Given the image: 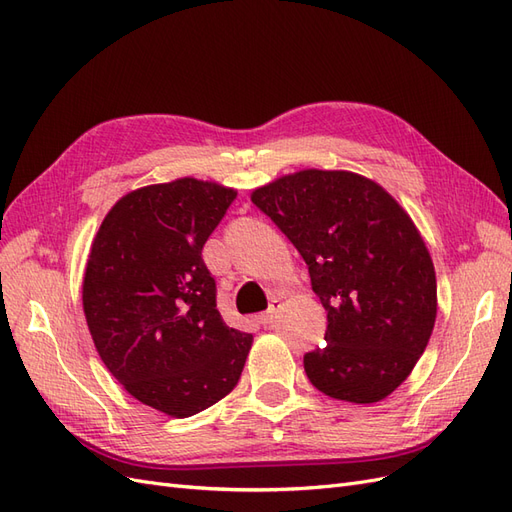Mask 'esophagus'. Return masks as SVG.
Here are the masks:
<instances>
[{
	"label": "esophagus",
	"mask_w": 512,
	"mask_h": 512,
	"mask_svg": "<svg viewBox=\"0 0 512 512\" xmlns=\"http://www.w3.org/2000/svg\"><path fill=\"white\" fill-rule=\"evenodd\" d=\"M276 313H279V300H274L266 313H259V315H257V321H259V324L264 326V328H268V326L274 324Z\"/></svg>",
	"instance_id": "34e87169"
}]
</instances>
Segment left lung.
I'll list each match as a JSON object with an SVG mask.
<instances>
[{
    "instance_id": "8db88e82",
    "label": "left lung",
    "mask_w": 512,
    "mask_h": 512,
    "mask_svg": "<svg viewBox=\"0 0 512 512\" xmlns=\"http://www.w3.org/2000/svg\"><path fill=\"white\" fill-rule=\"evenodd\" d=\"M251 201L298 248L328 313L306 377L339 401L386 399L416 367L437 315L435 268L410 214L352 171L289 173Z\"/></svg>"
}]
</instances>
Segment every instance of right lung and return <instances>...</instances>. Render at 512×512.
Wrapping results in <instances>:
<instances>
[{
  "label": "right lung",
  "instance_id": "add662e5",
  "mask_svg": "<svg viewBox=\"0 0 512 512\" xmlns=\"http://www.w3.org/2000/svg\"><path fill=\"white\" fill-rule=\"evenodd\" d=\"M238 191L180 178L124 195L102 221L83 276L100 360L143 405L188 418L236 388L253 334L229 328L203 244Z\"/></svg>",
  "mask_w": 512,
  "mask_h": 512
}]
</instances>
